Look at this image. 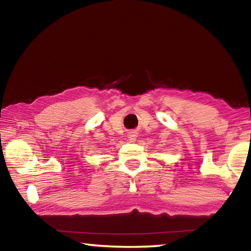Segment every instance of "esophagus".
Instances as JSON below:
<instances>
[{
	"mask_svg": "<svg viewBox=\"0 0 251 251\" xmlns=\"http://www.w3.org/2000/svg\"><path fill=\"white\" fill-rule=\"evenodd\" d=\"M128 138H129V141H131V142H135V139H136V135H135L134 133H130V134L128 135Z\"/></svg>",
	"mask_w": 251,
	"mask_h": 251,
	"instance_id": "obj_1",
	"label": "esophagus"
}]
</instances>
